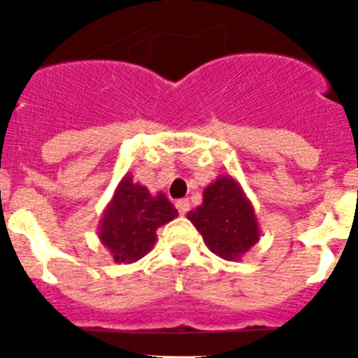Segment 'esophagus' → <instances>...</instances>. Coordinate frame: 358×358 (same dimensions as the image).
Here are the masks:
<instances>
[{
  "label": "esophagus",
  "instance_id": "34e87169",
  "mask_svg": "<svg viewBox=\"0 0 358 358\" xmlns=\"http://www.w3.org/2000/svg\"><path fill=\"white\" fill-rule=\"evenodd\" d=\"M176 208H177V211H179V215H186V211L189 210L188 199H181V201H177Z\"/></svg>",
  "mask_w": 358,
  "mask_h": 358
}]
</instances>
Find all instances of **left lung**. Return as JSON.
Wrapping results in <instances>:
<instances>
[{"mask_svg":"<svg viewBox=\"0 0 358 358\" xmlns=\"http://www.w3.org/2000/svg\"><path fill=\"white\" fill-rule=\"evenodd\" d=\"M188 218L224 260H236L260 240L255 210L233 177H220L208 186L202 204L188 211Z\"/></svg>","mask_w":358,"mask_h":358,"instance_id":"8db88e82","label":"left lung"}]
</instances>
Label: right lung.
Wrapping results in <instances>:
<instances>
[{
	"label": "right lung",
	"mask_w": 358,
	"mask_h": 358,
	"mask_svg": "<svg viewBox=\"0 0 358 358\" xmlns=\"http://www.w3.org/2000/svg\"><path fill=\"white\" fill-rule=\"evenodd\" d=\"M177 217L172 202L123 177L109 202L100 226V240L118 264H132L147 255L156 242V231Z\"/></svg>",
	"instance_id": "add662e5"
}]
</instances>
